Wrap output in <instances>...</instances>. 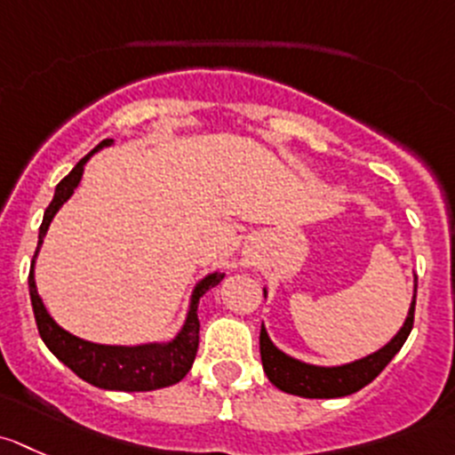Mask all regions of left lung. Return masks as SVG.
Here are the masks:
<instances>
[{"label":"left lung","instance_id":"8db88e82","mask_svg":"<svg viewBox=\"0 0 455 455\" xmlns=\"http://www.w3.org/2000/svg\"><path fill=\"white\" fill-rule=\"evenodd\" d=\"M416 287H419V278L414 275V296H411L410 311H407V317L399 332L386 346L374 350V353H370L362 359H355V362L339 363V366H315V363L299 362V359L280 350L271 341L269 332H267L265 324H262L260 359L267 379L278 390L287 392V395L304 396V399H339V396H348L353 392L362 390L363 386H368L372 379H377L379 372L395 359V355L399 353L401 346L405 344L407 335L411 332L416 307ZM262 293L267 298V289H262Z\"/></svg>","mask_w":455,"mask_h":455}]
</instances>
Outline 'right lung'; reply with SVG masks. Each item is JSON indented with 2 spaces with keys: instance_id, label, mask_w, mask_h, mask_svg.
<instances>
[{
  "instance_id": "1",
  "label": "right lung",
  "mask_w": 455,
  "mask_h": 455,
  "mask_svg": "<svg viewBox=\"0 0 455 455\" xmlns=\"http://www.w3.org/2000/svg\"><path fill=\"white\" fill-rule=\"evenodd\" d=\"M114 140H102L89 156H85L76 166L72 168L68 177L59 181L54 190L52 204L48 205L44 214V223L39 228V243H36L35 259L30 265V275H28V287H30V302L32 311H35L36 329H39L41 339L48 346L50 353L54 355L59 362L72 370L74 374L83 379V381L92 383V386L102 387V390H118V392H151L159 387H168L180 383L181 379L188 374L193 368L196 348H199V317H196V307L199 299L205 296L212 287H217L226 274L221 271H212V274L204 275L199 283L195 284L193 296H190L188 313L177 331L172 339L166 341H148V344L138 346H111V344H93V341L81 339V337L72 335L52 320V315L45 308L44 299L36 291L35 283V262L39 256L44 238L48 234L50 223L56 217L65 201L74 195L83 180V171L85 164L93 153L100 148L111 147Z\"/></svg>"
}]
</instances>
